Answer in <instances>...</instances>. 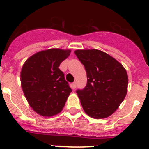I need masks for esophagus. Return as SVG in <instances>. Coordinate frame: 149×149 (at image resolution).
Segmentation results:
<instances>
[{
  "label": "esophagus",
  "instance_id": "obj_1",
  "mask_svg": "<svg viewBox=\"0 0 149 149\" xmlns=\"http://www.w3.org/2000/svg\"><path fill=\"white\" fill-rule=\"evenodd\" d=\"M72 88H73V89H75L76 88V82H73V84H72Z\"/></svg>",
  "mask_w": 149,
  "mask_h": 149
}]
</instances>
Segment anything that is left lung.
I'll list each match as a JSON object with an SVG mask.
<instances>
[{
  "instance_id": "1",
  "label": "left lung",
  "mask_w": 149,
  "mask_h": 149,
  "mask_svg": "<svg viewBox=\"0 0 149 149\" xmlns=\"http://www.w3.org/2000/svg\"><path fill=\"white\" fill-rule=\"evenodd\" d=\"M76 57L84 65L87 83L78 94L84 111L94 119L113 114L127 92L128 76L120 63L97 49H79Z\"/></svg>"
}]
</instances>
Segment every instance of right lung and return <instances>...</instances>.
Instances as JSON below:
<instances>
[{
	"mask_svg": "<svg viewBox=\"0 0 149 149\" xmlns=\"http://www.w3.org/2000/svg\"><path fill=\"white\" fill-rule=\"evenodd\" d=\"M70 50L50 49L29 57L21 71V86L29 105L43 116H52L63 110L72 92L59 67Z\"/></svg>",
	"mask_w": 149,
	"mask_h": 149,
	"instance_id": "add662e5",
	"label": "right lung"
}]
</instances>
